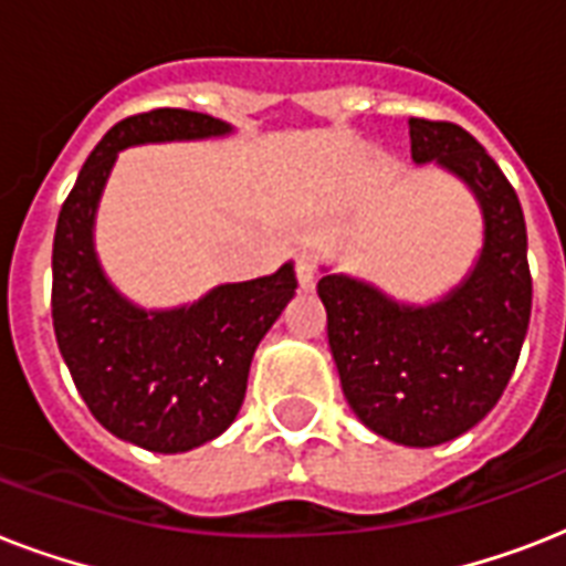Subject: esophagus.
<instances>
[{
    "label": "esophagus",
    "mask_w": 566,
    "mask_h": 566,
    "mask_svg": "<svg viewBox=\"0 0 566 566\" xmlns=\"http://www.w3.org/2000/svg\"><path fill=\"white\" fill-rule=\"evenodd\" d=\"M296 279H300L302 291H314V284H317L319 264H317V255L308 252V249L296 255Z\"/></svg>",
    "instance_id": "esophagus-1"
}]
</instances>
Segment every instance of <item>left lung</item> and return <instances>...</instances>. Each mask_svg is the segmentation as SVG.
<instances>
[{"mask_svg":"<svg viewBox=\"0 0 566 566\" xmlns=\"http://www.w3.org/2000/svg\"><path fill=\"white\" fill-rule=\"evenodd\" d=\"M411 158L434 161L473 190L484 217L475 270L447 300L417 308L346 275H323L328 346L346 402L376 434L438 447L500 402L532 317L526 220L517 190L470 132L411 117Z\"/></svg>","mask_w":566,"mask_h":566,"instance_id":"1","label":"left lung"}]
</instances>
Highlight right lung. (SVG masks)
Here are the masks:
<instances>
[{
	"mask_svg": "<svg viewBox=\"0 0 566 566\" xmlns=\"http://www.w3.org/2000/svg\"><path fill=\"white\" fill-rule=\"evenodd\" d=\"M231 126L185 108L119 119L84 161L61 205L52 243V326L70 376L96 420L153 452H188L238 417L255 346L296 291L293 264L220 284L190 308L146 311L102 275L93 213L119 149L229 135Z\"/></svg>",
	"mask_w": 566,
	"mask_h": 566,
	"instance_id": "add662e5",
	"label": "right lung"
}]
</instances>
